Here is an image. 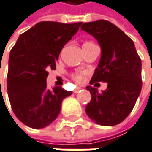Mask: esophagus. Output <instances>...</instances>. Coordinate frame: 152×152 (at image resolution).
I'll return each instance as SVG.
<instances>
[{
    "label": "esophagus",
    "instance_id": "1",
    "mask_svg": "<svg viewBox=\"0 0 152 152\" xmlns=\"http://www.w3.org/2000/svg\"><path fill=\"white\" fill-rule=\"evenodd\" d=\"M81 90H82V88H76V90H74V93H78Z\"/></svg>",
    "mask_w": 152,
    "mask_h": 152
}]
</instances>
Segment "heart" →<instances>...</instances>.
Wrapping results in <instances>:
<instances>
[{"instance_id":"obj_1","label":"heart","mask_w":152,"mask_h":152,"mask_svg":"<svg viewBox=\"0 0 152 152\" xmlns=\"http://www.w3.org/2000/svg\"><path fill=\"white\" fill-rule=\"evenodd\" d=\"M86 43H91V42H86ZM83 76H84V72H77L73 76V78L76 82L81 83L83 81Z\"/></svg>"}]
</instances>
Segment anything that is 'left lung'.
Returning <instances> with one entry per match:
<instances>
[{"mask_svg": "<svg viewBox=\"0 0 152 152\" xmlns=\"http://www.w3.org/2000/svg\"><path fill=\"white\" fill-rule=\"evenodd\" d=\"M81 29L92 35L101 47V58L90 85L107 83V89L102 92L86 87L91 94L86 114L100 125L118 124L129 116L141 92V59L133 41L110 21L86 22Z\"/></svg>", "mask_w": 152, "mask_h": 152, "instance_id": "obj_1", "label": "left lung"}]
</instances>
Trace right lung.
<instances>
[{
  "label": "right lung",
  "mask_w": 152,
  "mask_h": 152,
  "mask_svg": "<svg viewBox=\"0 0 152 152\" xmlns=\"http://www.w3.org/2000/svg\"><path fill=\"white\" fill-rule=\"evenodd\" d=\"M82 22L72 24L41 21L21 34L11 49L8 60L7 95L16 117L25 125L42 129L56 120L62 102L72 94L62 87L48 89V69Z\"/></svg>",
  "instance_id": "1"
}]
</instances>
